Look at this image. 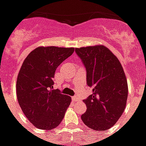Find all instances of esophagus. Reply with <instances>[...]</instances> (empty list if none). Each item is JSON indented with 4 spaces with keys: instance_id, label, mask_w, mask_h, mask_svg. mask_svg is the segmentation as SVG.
Here are the masks:
<instances>
[{
    "instance_id": "obj_1",
    "label": "esophagus",
    "mask_w": 146,
    "mask_h": 146,
    "mask_svg": "<svg viewBox=\"0 0 146 146\" xmlns=\"http://www.w3.org/2000/svg\"><path fill=\"white\" fill-rule=\"evenodd\" d=\"M78 99H79V98H77L76 96H73V102H76V101H77V100H78Z\"/></svg>"
}]
</instances>
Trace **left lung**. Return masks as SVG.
<instances>
[{"label":"left lung","instance_id":"obj_1","mask_svg":"<svg viewBox=\"0 0 146 146\" xmlns=\"http://www.w3.org/2000/svg\"><path fill=\"white\" fill-rule=\"evenodd\" d=\"M87 70V84L92 95L84 100L87 111L81 115L86 126L95 131L111 128L125 110L128 86L119 59L104 45L75 49Z\"/></svg>","mask_w":146,"mask_h":146}]
</instances>
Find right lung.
Segmentation results:
<instances>
[{"mask_svg": "<svg viewBox=\"0 0 146 146\" xmlns=\"http://www.w3.org/2000/svg\"><path fill=\"white\" fill-rule=\"evenodd\" d=\"M73 51L74 48L40 46L23 62L16 81L18 102L26 117L38 129L48 131L58 127L70 105V96L51 88L55 70Z\"/></svg>", "mask_w": 146, "mask_h": 146, "instance_id": "obj_1", "label": "right lung"}]
</instances>
